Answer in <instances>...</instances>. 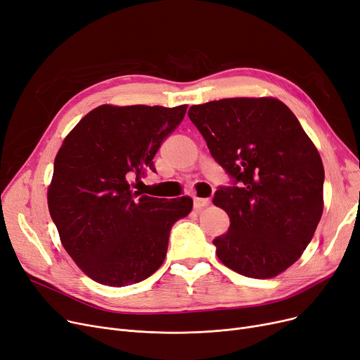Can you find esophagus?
<instances>
[{
	"label": "esophagus",
	"instance_id": "obj_1",
	"mask_svg": "<svg viewBox=\"0 0 360 360\" xmlns=\"http://www.w3.org/2000/svg\"><path fill=\"white\" fill-rule=\"evenodd\" d=\"M210 205V200L209 198H200V197H194V209L200 210L202 207H206Z\"/></svg>",
	"mask_w": 360,
	"mask_h": 360
}]
</instances>
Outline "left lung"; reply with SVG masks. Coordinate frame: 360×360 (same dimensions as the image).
Segmentation results:
<instances>
[{"instance_id":"8db88e82","label":"left lung","mask_w":360,"mask_h":360,"mask_svg":"<svg viewBox=\"0 0 360 360\" xmlns=\"http://www.w3.org/2000/svg\"><path fill=\"white\" fill-rule=\"evenodd\" d=\"M190 120L231 184L213 202L229 229L213 240L225 266L250 278L284 272L314 237L323 210L321 155L276 98H224L191 105Z\"/></svg>"}]
</instances>
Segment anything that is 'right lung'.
Returning <instances> with one entry per match:
<instances>
[{
	"instance_id": "obj_1",
	"label": "right lung",
	"mask_w": 360,
	"mask_h": 360,
	"mask_svg": "<svg viewBox=\"0 0 360 360\" xmlns=\"http://www.w3.org/2000/svg\"><path fill=\"white\" fill-rule=\"evenodd\" d=\"M186 105H100L66 136L54 160L49 209L69 256L110 287L141 283L166 257L169 233L193 209L190 197L134 191Z\"/></svg>"
}]
</instances>
